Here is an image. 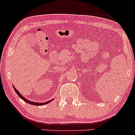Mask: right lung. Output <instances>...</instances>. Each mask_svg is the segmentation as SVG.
<instances>
[{"label":"right lung","mask_w":135,"mask_h":135,"mask_svg":"<svg viewBox=\"0 0 135 135\" xmlns=\"http://www.w3.org/2000/svg\"><path fill=\"white\" fill-rule=\"evenodd\" d=\"M14 89H15V91L16 92H17V95H18L19 96V97H20V98H21L22 100H24L25 102H26V103H29V104H32V105H36V106H41V105H44V104H48V103H49L50 102V100L49 101H47V102H45V103H35V102H32V101H31V100H27V99H26V98H25V97H23V96L22 95H20V93L18 92V91H17V90H16V88H15V87H14Z\"/></svg>","instance_id":"1"}]
</instances>
